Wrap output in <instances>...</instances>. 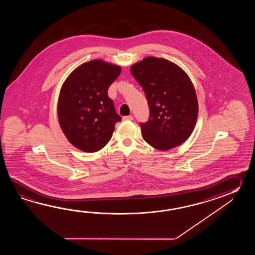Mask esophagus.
I'll list each match as a JSON object with an SVG mask.
<instances>
[{"instance_id": "1", "label": "esophagus", "mask_w": 255, "mask_h": 255, "mask_svg": "<svg viewBox=\"0 0 255 255\" xmlns=\"http://www.w3.org/2000/svg\"><path fill=\"white\" fill-rule=\"evenodd\" d=\"M123 120H133V117L132 116H126V117H123V119H122Z\"/></svg>"}]
</instances>
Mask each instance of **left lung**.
<instances>
[{"label":"left lung","instance_id":"1","mask_svg":"<svg viewBox=\"0 0 255 255\" xmlns=\"http://www.w3.org/2000/svg\"><path fill=\"white\" fill-rule=\"evenodd\" d=\"M131 74L146 94L149 120L142 136L158 150L181 145L194 129L198 99L190 77L179 65L153 56L131 65Z\"/></svg>","mask_w":255,"mask_h":255}]
</instances>
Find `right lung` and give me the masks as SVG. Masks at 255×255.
Returning a JSON list of instances; mask_svg holds the SVG:
<instances>
[{
	"label": "right lung",
	"mask_w": 255,
	"mask_h": 255,
	"mask_svg": "<svg viewBox=\"0 0 255 255\" xmlns=\"http://www.w3.org/2000/svg\"><path fill=\"white\" fill-rule=\"evenodd\" d=\"M120 73L119 65L92 60L73 71L62 86L57 105L59 125L71 144L82 151L103 148L121 120L108 95Z\"/></svg>",
	"instance_id": "obj_1"
}]
</instances>
